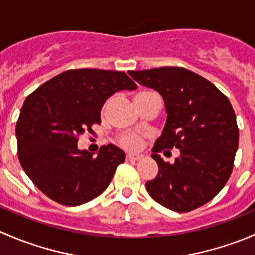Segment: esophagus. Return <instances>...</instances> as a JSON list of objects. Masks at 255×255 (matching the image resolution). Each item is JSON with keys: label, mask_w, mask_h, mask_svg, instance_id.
Here are the masks:
<instances>
[{"label": "esophagus", "mask_w": 255, "mask_h": 255, "mask_svg": "<svg viewBox=\"0 0 255 255\" xmlns=\"http://www.w3.org/2000/svg\"><path fill=\"white\" fill-rule=\"evenodd\" d=\"M144 155L143 154H132V153H128L127 154V159L128 160H140V159H143Z\"/></svg>", "instance_id": "1"}]
</instances>
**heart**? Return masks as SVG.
Returning <instances> with one entry per match:
<instances>
[{
  "instance_id": "obj_1",
  "label": "heart",
  "mask_w": 255,
  "mask_h": 255,
  "mask_svg": "<svg viewBox=\"0 0 255 255\" xmlns=\"http://www.w3.org/2000/svg\"><path fill=\"white\" fill-rule=\"evenodd\" d=\"M144 94V92H139L138 95ZM109 107V102H106L104 106V112L106 111V109ZM120 144L126 149H130V150H137L142 146V137L137 134H126L122 135L120 138Z\"/></svg>"
}]
</instances>
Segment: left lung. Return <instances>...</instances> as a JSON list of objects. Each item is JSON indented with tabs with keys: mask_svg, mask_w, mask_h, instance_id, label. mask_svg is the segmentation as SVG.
<instances>
[{
	"mask_svg": "<svg viewBox=\"0 0 255 255\" xmlns=\"http://www.w3.org/2000/svg\"><path fill=\"white\" fill-rule=\"evenodd\" d=\"M128 74L163 96L168 115L151 154L159 171L146 181L149 195L175 212L207 204L230 179L238 148L237 121L230 100L212 82L185 68ZM173 147L180 155L174 164L165 163L158 153Z\"/></svg>",
	"mask_w": 255,
	"mask_h": 255,
	"instance_id": "1",
	"label": "left lung"
}]
</instances>
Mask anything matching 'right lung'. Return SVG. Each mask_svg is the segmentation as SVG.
I'll return each mask as SVG.
<instances>
[{"label":"right lung","instance_id":"add662e5","mask_svg":"<svg viewBox=\"0 0 255 255\" xmlns=\"http://www.w3.org/2000/svg\"><path fill=\"white\" fill-rule=\"evenodd\" d=\"M137 84L123 71L78 69L59 74L25 99L16 126L18 158L33 184L65 206L106 190L125 153L113 144L96 156L78 148L79 135L101 123L106 100Z\"/></svg>","mask_w":255,"mask_h":255}]
</instances>
